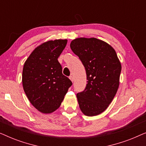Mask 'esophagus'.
Masks as SVG:
<instances>
[{
  "label": "esophagus",
  "mask_w": 146,
  "mask_h": 146,
  "mask_svg": "<svg viewBox=\"0 0 146 146\" xmlns=\"http://www.w3.org/2000/svg\"><path fill=\"white\" fill-rule=\"evenodd\" d=\"M69 78H70V80H71L72 82H73V81H74V78H73L72 76H69Z\"/></svg>",
  "instance_id": "34e87169"
}]
</instances>
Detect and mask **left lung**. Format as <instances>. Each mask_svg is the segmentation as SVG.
Here are the masks:
<instances>
[{"label":"left lung","mask_w":146,"mask_h":146,"mask_svg":"<svg viewBox=\"0 0 146 146\" xmlns=\"http://www.w3.org/2000/svg\"><path fill=\"white\" fill-rule=\"evenodd\" d=\"M70 48L86 69L87 84L76 94L84 114L94 116L108 107L119 86L121 66L114 49L95 38L73 40Z\"/></svg>","instance_id":"8db88e82"}]
</instances>
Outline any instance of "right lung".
<instances>
[{
    "label": "right lung",
    "instance_id": "obj_1",
    "mask_svg": "<svg viewBox=\"0 0 146 146\" xmlns=\"http://www.w3.org/2000/svg\"><path fill=\"white\" fill-rule=\"evenodd\" d=\"M67 40H55L38 46L26 60L23 85L31 103L42 113H49L60 106L72 83L62 71L58 58Z\"/></svg>",
    "mask_w": 146,
    "mask_h": 146
}]
</instances>
